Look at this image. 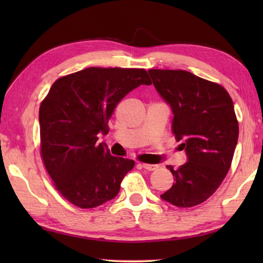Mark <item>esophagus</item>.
Listing matches in <instances>:
<instances>
[{
	"label": "esophagus",
	"mask_w": 263,
	"mask_h": 263,
	"mask_svg": "<svg viewBox=\"0 0 263 263\" xmlns=\"http://www.w3.org/2000/svg\"><path fill=\"white\" fill-rule=\"evenodd\" d=\"M141 166H142V168L147 169V171H149V172L155 171V169L159 168L158 164H151V163H141Z\"/></svg>",
	"instance_id": "obj_1"
}]
</instances>
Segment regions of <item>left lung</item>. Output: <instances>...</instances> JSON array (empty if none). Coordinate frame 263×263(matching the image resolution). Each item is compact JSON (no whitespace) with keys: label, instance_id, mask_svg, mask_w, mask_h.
<instances>
[{"label":"left lung","instance_id":"obj_1","mask_svg":"<svg viewBox=\"0 0 263 263\" xmlns=\"http://www.w3.org/2000/svg\"><path fill=\"white\" fill-rule=\"evenodd\" d=\"M154 87L172 106L173 132L188 162L177 169L172 188L161 195L179 208L198 205L215 194L232 163L239 136L233 101L216 82L182 69H149Z\"/></svg>","mask_w":263,"mask_h":263}]
</instances>
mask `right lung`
Masks as SVG:
<instances>
[{
  "mask_svg": "<svg viewBox=\"0 0 263 263\" xmlns=\"http://www.w3.org/2000/svg\"><path fill=\"white\" fill-rule=\"evenodd\" d=\"M152 84L142 68L89 67L57 80L41 103V155L62 197L81 209L96 208L117 196L131 159L112 157L100 132L124 96Z\"/></svg>",
  "mask_w": 263,
  "mask_h": 263,
  "instance_id": "add662e5",
  "label": "right lung"
}]
</instances>
